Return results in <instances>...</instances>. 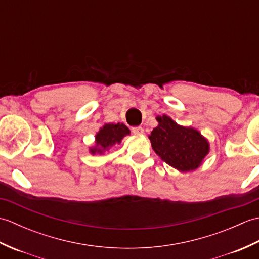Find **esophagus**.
<instances>
[{
	"mask_svg": "<svg viewBox=\"0 0 259 259\" xmlns=\"http://www.w3.org/2000/svg\"><path fill=\"white\" fill-rule=\"evenodd\" d=\"M131 131H133L135 135L144 134V129H142V126H133V128H131Z\"/></svg>",
	"mask_w": 259,
	"mask_h": 259,
	"instance_id": "1",
	"label": "esophagus"
}]
</instances>
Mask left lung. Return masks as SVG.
<instances>
[{
    "label": "left lung",
    "mask_w": 259,
    "mask_h": 259,
    "mask_svg": "<svg viewBox=\"0 0 259 259\" xmlns=\"http://www.w3.org/2000/svg\"><path fill=\"white\" fill-rule=\"evenodd\" d=\"M157 120L159 124L149 136L157 155L183 172L199 167L209 151L207 140L197 130L178 125L167 115Z\"/></svg>",
    "instance_id": "1"
}]
</instances>
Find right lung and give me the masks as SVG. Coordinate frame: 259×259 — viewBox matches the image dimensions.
<instances>
[{"label": "right lung", "instance_id": "1", "mask_svg": "<svg viewBox=\"0 0 259 259\" xmlns=\"http://www.w3.org/2000/svg\"><path fill=\"white\" fill-rule=\"evenodd\" d=\"M129 134V129L126 128L123 123H108L106 125H103V128H101L96 136V144L98 148L91 149V152H102V150L108 149L109 147H111L115 144H120L121 139H122L125 135Z\"/></svg>", "mask_w": 259, "mask_h": 259}]
</instances>
